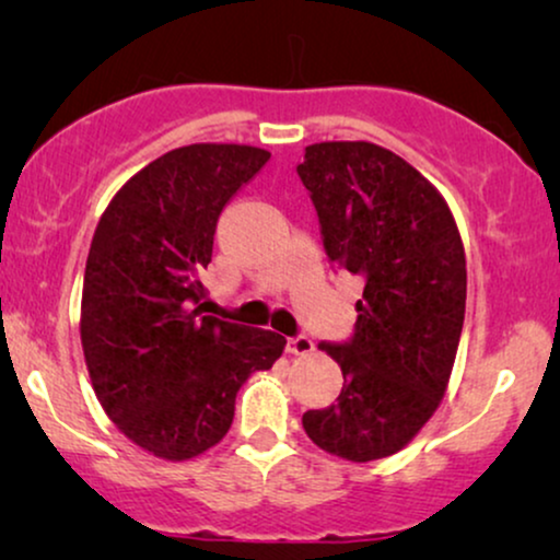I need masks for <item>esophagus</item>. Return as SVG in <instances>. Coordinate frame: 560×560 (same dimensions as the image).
I'll list each match as a JSON object with an SVG mask.
<instances>
[{
	"mask_svg": "<svg viewBox=\"0 0 560 560\" xmlns=\"http://www.w3.org/2000/svg\"><path fill=\"white\" fill-rule=\"evenodd\" d=\"M285 351H288V354H295V357H305V354H311V351H313V341L305 334L290 336Z\"/></svg>",
	"mask_w": 560,
	"mask_h": 560,
	"instance_id": "obj_1",
	"label": "esophagus"
}]
</instances>
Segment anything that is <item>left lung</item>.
<instances>
[{
	"mask_svg": "<svg viewBox=\"0 0 560 560\" xmlns=\"http://www.w3.org/2000/svg\"><path fill=\"white\" fill-rule=\"evenodd\" d=\"M328 262L364 280L347 341L318 349L341 366L334 405L303 428L328 454L374 462L400 451L446 393L466 305L456 221L416 167L372 142H320L298 163Z\"/></svg>",
	"mask_w": 560,
	"mask_h": 560,
	"instance_id": "8db88e82",
	"label": "left lung"
}]
</instances>
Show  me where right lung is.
I'll return each instance as SVG.
<instances>
[{"instance_id": "add662e5", "label": "right lung", "mask_w": 560, "mask_h": 560, "mask_svg": "<svg viewBox=\"0 0 560 560\" xmlns=\"http://www.w3.org/2000/svg\"><path fill=\"white\" fill-rule=\"evenodd\" d=\"M270 152L188 144L129 178L98 221L81 301L83 357L114 425L167 462L217 446L244 380L285 336L206 316L203 267L224 206Z\"/></svg>"}]
</instances>
